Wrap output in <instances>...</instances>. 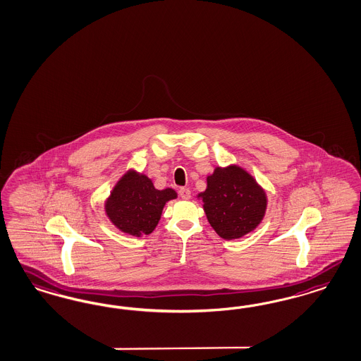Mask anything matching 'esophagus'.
<instances>
[{"instance_id":"34e87169","label":"esophagus","mask_w":361,"mask_h":361,"mask_svg":"<svg viewBox=\"0 0 361 361\" xmlns=\"http://www.w3.org/2000/svg\"><path fill=\"white\" fill-rule=\"evenodd\" d=\"M178 195H180V197L183 200L190 199V190H189L188 188H181V189L178 190Z\"/></svg>"}]
</instances>
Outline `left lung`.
<instances>
[{
  "instance_id": "1",
  "label": "left lung",
  "mask_w": 361,
  "mask_h": 361,
  "mask_svg": "<svg viewBox=\"0 0 361 361\" xmlns=\"http://www.w3.org/2000/svg\"><path fill=\"white\" fill-rule=\"evenodd\" d=\"M207 219L225 240L248 235L262 223L267 195L250 174L237 166H217L207 177V189L199 193Z\"/></svg>"
}]
</instances>
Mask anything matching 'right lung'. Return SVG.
I'll return each mask as SVG.
<instances>
[{"label":"right lung","mask_w":361,"mask_h":361,"mask_svg":"<svg viewBox=\"0 0 361 361\" xmlns=\"http://www.w3.org/2000/svg\"><path fill=\"white\" fill-rule=\"evenodd\" d=\"M173 199L177 193L172 188L159 190L148 176L128 171L105 201V212L121 232L141 237L154 231L165 204Z\"/></svg>","instance_id":"add662e5"}]
</instances>
